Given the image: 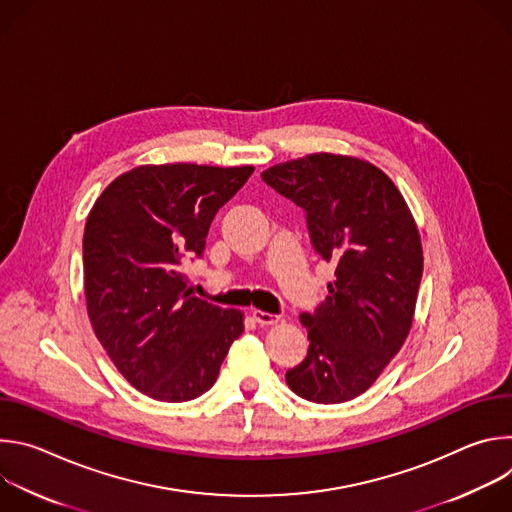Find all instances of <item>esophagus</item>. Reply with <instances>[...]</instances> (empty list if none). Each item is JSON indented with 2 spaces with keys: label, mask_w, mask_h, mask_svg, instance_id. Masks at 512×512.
<instances>
[{
  "label": "esophagus",
  "mask_w": 512,
  "mask_h": 512,
  "mask_svg": "<svg viewBox=\"0 0 512 512\" xmlns=\"http://www.w3.org/2000/svg\"><path fill=\"white\" fill-rule=\"evenodd\" d=\"M253 320L259 322L261 326H269V324H277V322H279V316L267 314V312H261V310H253Z\"/></svg>",
  "instance_id": "34e87169"
}]
</instances>
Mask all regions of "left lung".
<instances>
[{"mask_svg":"<svg viewBox=\"0 0 512 512\" xmlns=\"http://www.w3.org/2000/svg\"><path fill=\"white\" fill-rule=\"evenodd\" d=\"M306 212L312 245L334 261V281L308 328V356L285 373L314 403H344L367 391L401 350L415 314L423 251L411 210L377 166L312 154L261 174Z\"/></svg>","mask_w":512,"mask_h":512,"instance_id":"1","label":"left lung"}]
</instances>
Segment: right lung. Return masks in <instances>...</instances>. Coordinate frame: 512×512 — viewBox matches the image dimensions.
Listing matches in <instances>:
<instances>
[{
	"instance_id": "1",
	"label": "right lung",
	"mask_w": 512,
	"mask_h": 512,
	"mask_svg": "<svg viewBox=\"0 0 512 512\" xmlns=\"http://www.w3.org/2000/svg\"><path fill=\"white\" fill-rule=\"evenodd\" d=\"M253 166H139L115 178L83 237L87 312L117 371L143 395L182 403L206 393L243 312L190 296L184 263L202 257L214 214Z\"/></svg>"
}]
</instances>
